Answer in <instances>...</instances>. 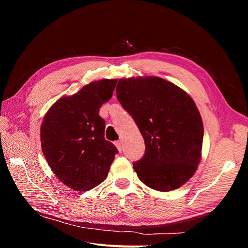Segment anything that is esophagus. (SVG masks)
Wrapping results in <instances>:
<instances>
[{"instance_id": "1", "label": "esophagus", "mask_w": 248, "mask_h": 248, "mask_svg": "<svg viewBox=\"0 0 248 248\" xmlns=\"http://www.w3.org/2000/svg\"><path fill=\"white\" fill-rule=\"evenodd\" d=\"M115 145H116L117 149L119 150V152H122V150H123V144H122V140H117V141L115 142Z\"/></svg>"}]
</instances>
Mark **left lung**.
<instances>
[{
    "label": "left lung",
    "mask_w": 248,
    "mask_h": 248,
    "mask_svg": "<svg viewBox=\"0 0 248 248\" xmlns=\"http://www.w3.org/2000/svg\"><path fill=\"white\" fill-rule=\"evenodd\" d=\"M116 92L145 140V155L133 162L139 179L158 191L181 187L202 158L204 126L196 103L181 88L157 77L121 78Z\"/></svg>",
    "instance_id": "obj_1"
}]
</instances>
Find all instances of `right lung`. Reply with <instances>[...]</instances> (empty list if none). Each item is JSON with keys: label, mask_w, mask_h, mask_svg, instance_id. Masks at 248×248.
I'll return each instance as SVG.
<instances>
[{"label": "right lung", "mask_w": 248, "mask_h": 248, "mask_svg": "<svg viewBox=\"0 0 248 248\" xmlns=\"http://www.w3.org/2000/svg\"><path fill=\"white\" fill-rule=\"evenodd\" d=\"M118 79L90 82L52 104L40 127L44 157L57 178L77 191H88L107 179L118 152L104 139L99 108L108 101Z\"/></svg>", "instance_id": "add662e5"}]
</instances>
